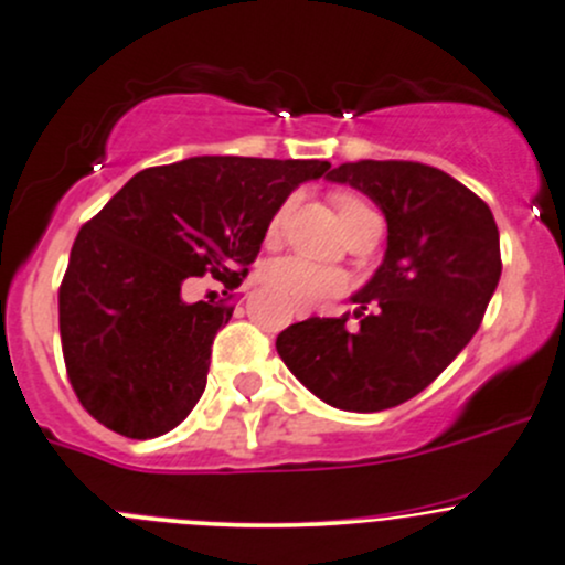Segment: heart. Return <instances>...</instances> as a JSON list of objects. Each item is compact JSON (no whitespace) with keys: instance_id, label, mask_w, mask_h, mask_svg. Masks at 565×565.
I'll use <instances>...</instances> for the list:
<instances>
[{"instance_id":"1","label":"heart","mask_w":565,"mask_h":565,"mask_svg":"<svg viewBox=\"0 0 565 565\" xmlns=\"http://www.w3.org/2000/svg\"><path fill=\"white\" fill-rule=\"evenodd\" d=\"M337 204H339V221H342V226H348L358 212L372 210L363 199L350 196V193H342V196L337 199ZM282 221H285V207L271 215L269 236L280 232ZM258 277L266 288L277 290V294L285 296V299H288L296 309H309L320 305V301L342 294L344 288V275L339 269H333V266H323V264H312V260L296 258V256L269 260V264L260 269Z\"/></svg>"}]
</instances>
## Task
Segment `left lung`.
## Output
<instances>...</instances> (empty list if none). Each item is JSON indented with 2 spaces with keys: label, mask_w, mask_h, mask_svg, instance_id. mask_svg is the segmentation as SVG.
<instances>
[{
  "label": "left lung",
  "mask_w": 565,
  "mask_h": 565,
  "mask_svg": "<svg viewBox=\"0 0 565 565\" xmlns=\"http://www.w3.org/2000/svg\"><path fill=\"white\" fill-rule=\"evenodd\" d=\"M326 180L382 210L385 256L353 296L358 329L348 315L307 318L277 337V353L320 402L391 409L426 391L475 337L501 277L499 226L477 193L426 163L355 161Z\"/></svg>",
  "instance_id": "1"
}]
</instances>
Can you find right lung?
Wrapping results in <instances>:
<instances>
[{
  "label": "right lung",
  "mask_w": 565,
  "mask_h": 565,
  "mask_svg": "<svg viewBox=\"0 0 565 565\" xmlns=\"http://www.w3.org/2000/svg\"><path fill=\"white\" fill-rule=\"evenodd\" d=\"M329 161L196 156L135 174L77 234L58 290L66 374L90 417L129 439L185 420L234 307L183 299L212 271L239 285L271 215Z\"/></svg>",
  "instance_id": "right-lung-1"
}]
</instances>
